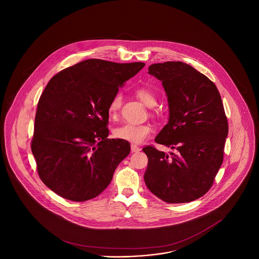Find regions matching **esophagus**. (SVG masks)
Segmentation results:
<instances>
[{
	"label": "esophagus",
	"mask_w": 259,
	"mask_h": 259,
	"mask_svg": "<svg viewBox=\"0 0 259 259\" xmlns=\"http://www.w3.org/2000/svg\"><path fill=\"white\" fill-rule=\"evenodd\" d=\"M141 148L138 146V145H136V144H131V151L134 152V153H137V152H140L141 151Z\"/></svg>",
	"instance_id": "1"
}]
</instances>
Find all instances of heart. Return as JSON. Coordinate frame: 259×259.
Masks as SVG:
<instances>
[{"mask_svg":"<svg viewBox=\"0 0 259 259\" xmlns=\"http://www.w3.org/2000/svg\"><path fill=\"white\" fill-rule=\"evenodd\" d=\"M136 96L144 105L154 107L157 104V98L154 93L146 88H140L136 91ZM121 106V96L117 95L113 98L108 107L111 118H116ZM153 132V127L150 124H134L125 123L118 126L114 130V136L119 140L129 141L132 143H141L145 141Z\"/></svg>","mask_w":259,"mask_h":259,"instance_id":"b5f03b06","label":"heart"}]
</instances>
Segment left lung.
<instances>
[{
  "label": "left lung",
  "mask_w": 259,
  "mask_h": 259,
  "mask_svg": "<svg viewBox=\"0 0 259 259\" xmlns=\"http://www.w3.org/2000/svg\"><path fill=\"white\" fill-rule=\"evenodd\" d=\"M150 75L162 81L169 104L168 123L155 141L176 153L154 146L144 181L167 203H186L204 196L223 162L228 121L220 92L211 79L182 62L154 63Z\"/></svg>",
  "instance_id": "1"
}]
</instances>
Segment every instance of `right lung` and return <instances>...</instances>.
I'll list each match as a JSON object with an SVG mask.
<instances>
[{"label": "right lung", "instance_id": "add662e5", "mask_svg": "<svg viewBox=\"0 0 259 259\" xmlns=\"http://www.w3.org/2000/svg\"><path fill=\"white\" fill-rule=\"evenodd\" d=\"M144 63L89 59L59 72L39 98L31 150L39 179L72 201L99 196L130 143L107 139L110 102Z\"/></svg>", "mask_w": 259, "mask_h": 259}]
</instances>
